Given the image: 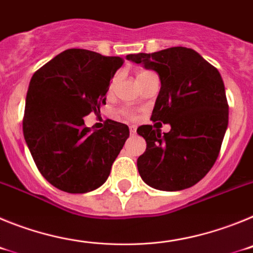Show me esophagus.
Returning <instances> with one entry per match:
<instances>
[{
    "instance_id": "34e87169",
    "label": "esophagus",
    "mask_w": 253,
    "mask_h": 253,
    "mask_svg": "<svg viewBox=\"0 0 253 253\" xmlns=\"http://www.w3.org/2000/svg\"><path fill=\"white\" fill-rule=\"evenodd\" d=\"M135 133H137V129L134 126H130V135H135Z\"/></svg>"
}]
</instances>
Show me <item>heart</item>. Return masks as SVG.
Masks as SVG:
<instances>
[{"instance_id": "b5f03b06", "label": "heart", "mask_w": 253, "mask_h": 253, "mask_svg": "<svg viewBox=\"0 0 253 253\" xmlns=\"http://www.w3.org/2000/svg\"><path fill=\"white\" fill-rule=\"evenodd\" d=\"M142 73H144V72H142ZM142 73H139V75H142ZM139 75H138V76H139Z\"/></svg>"}]
</instances>
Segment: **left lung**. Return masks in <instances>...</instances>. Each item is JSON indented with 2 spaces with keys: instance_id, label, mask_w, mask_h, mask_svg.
Instances as JSON below:
<instances>
[{
  "instance_id": "obj_1",
  "label": "left lung",
  "mask_w": 253,
  "mask_h": 253,
  "mask_svg": "<svg viewBox=\"0 0 253 253\" xmlns=\"http://www.w3.org/2000/svg\"><path fill=\"white\" fill-rule=\"evenodd\" d=\"M126 59L158 75L161 90L151 119L171 126L163 135L152 125L137 129L147 142L137 161L140 177L162 191L194 186L215 163L228 128L222 76L198 51L184 46L128 54Z\"/></svg>"
}]
</instances>
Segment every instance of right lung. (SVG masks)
<instances>
[{"label":"right lung","instance_id":"right-lung-1","mask_svg":"<svg viewBox=\"0 0 253 253\" xmlns=\"http://www.w3.org/2000/svg\"><path fill=\"white\" fill-rule=\"evenodd\" d=\"M120 57L67 49L33 75L22 122L24 138L43 177L57 189L84 194L101 186L129 137L128 125L106 120L100 130L84 116L100 113Z\"/></svg>","mask_w":253,"mask_h":253}]
</instances>
